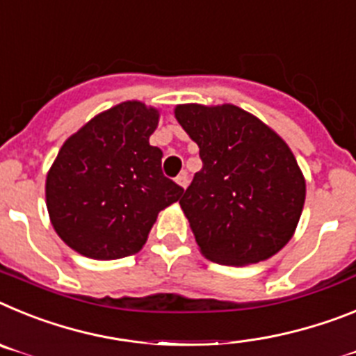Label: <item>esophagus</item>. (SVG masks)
Here are the masks:
<instances>
[{
    "mask_svg": "<svg viewBox=\"0 0 356 356\" xmlns=\"http://www.w3.org/2000/svg\"><path fill=\"white\" fill-rule=\"evenodd\" d=\"M175 182H177V184L181 188H186L188 182H190V181H188V174H186V172H182V174H179L177 177H175Z\"/></svg>",
    "mask_w": 356,
    "mask_h": 356,
    "instance_id": "esophagus-1",
    "label": "esophagus"
}]
</instances>
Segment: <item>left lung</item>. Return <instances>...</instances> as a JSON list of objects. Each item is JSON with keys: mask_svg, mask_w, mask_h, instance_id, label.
I'll list each match as a JSON object with an SVG mask.
<instances>
[{"mask_svg": "<svg viewBox=\"0 0 356 356\" xmlns=\"http://www.w3.org/2000/svg\"><path fill=\"white\" fill-rule=\"evenodd\" d=\"M174 113L202 159L179 200L200 252L233 267L280 252L296 233L307 197L289 145L233 104H182Z\"/></svg>", "mask_w": 356, "mask_h": 356, "instance_id": "8db88e82", "label": "left lung"}]
</instances>
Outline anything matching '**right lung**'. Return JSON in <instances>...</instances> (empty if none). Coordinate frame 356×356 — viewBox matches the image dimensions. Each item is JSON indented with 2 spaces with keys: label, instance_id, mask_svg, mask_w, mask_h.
I'll use <instances>...</instances> for the list:
<instances>
[{
  "label": "right lung",
  "instance_id": "add662e5",
  "mask_svg": "<svg viewBox=\"0 0 356 356\" xmlns=\"http://www.w3.org/2000/svg\"><path fill=\"white\" fill-rule=\"evenodd\" d=\"M159 111L129 100L97 114L58 150L46 175L55 233L86 258L118 259L147 242L161 209L184 193L148 143Z\"/></svg>",
  "mask_w": 356,
  "mask_h": 356
}]
</instances>
